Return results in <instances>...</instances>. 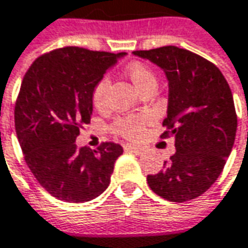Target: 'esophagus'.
Instances as JSON below:
<instances>
[{
    "label": "esophagus",
    "mask_w": 248,
    "mask_h": 248,
    "mask_svg": "<svg viewBox=\"0 0 248 248\" xmlns=\"http://www.w3.org/2000/svg\"><path fill=\"white\" fill-rule=\"evenodd\" d=\"M124 150H129V152H132V153L135 154H140L143 152V149H141L140 146L132 144V143H126V144H124Z\"/></svg>",
    "instance_id": "1"
}]
</instances>
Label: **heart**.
Instances as JSON below:
<instances>
[{"instance_id": "obj_1", "label": "heart", "mask_w": 248, "mask_h": 248, "mask_svg": "<svg viewBox=\"0 0 248 248\" xmlns=\"http://www.w3.org/2000/svg\"><path fill=\"white\" fill-rule=\"evenodd\" d=\"M126 74L129 80L133 82V85L139 91H144L149 87L157 85V77L154 71L143 63H133L126 68ZM109 88V78L102 77L101 80L95 84L94 91H93V102L96 108H102L107 104V93ZM150 122L149 115H132V116H124L119 118L115 124L113 129L124 135V138L136 139L140 136L144 130V127Z\"/></svg>"}]
</instances>
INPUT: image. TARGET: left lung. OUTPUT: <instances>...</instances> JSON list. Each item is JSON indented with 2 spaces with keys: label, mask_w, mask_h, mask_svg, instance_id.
<instances>
[{
  "label": "left lung",
  "mask_w": 248,
  "mask_h": 248,
  "mask_svg": "<svg viewBox=\"0 0 248 248\" xmlns=\"http://www.w3.org/2000/svg\"><path fill=\"white\" fill-rule=\"evenodd\" d=\"M133 54L166 73L168 108L161 138L174 136L177 150L163 171L147 175V184L171 202L195 199L217 180L234 144L237 115L230 87L213 63L177 46Z\"/></svg>",
  "instance_id": "left-lung-1"
}]
</instances>
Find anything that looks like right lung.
Returning <instances> with one entry per match:
<instances>
[{"label": "right lung", "mask_w": 248, "mask_h": 248, "mask_svg": "<svg viewBox=\"0 0 248 248\" xmlns=\"http://www.w3.org/2000/svg\"><path fill=\"white\" fill-rule=\"evenodd\" d=\"M124 53L67 46L46 53L23 77L15 104V130L25 161L37 182L54 198L88 202L109 185L121 144L78 149L76 139L90 124L93 91Z\"/></svg>", "instance_id": "add662e5"}]
</instances>
